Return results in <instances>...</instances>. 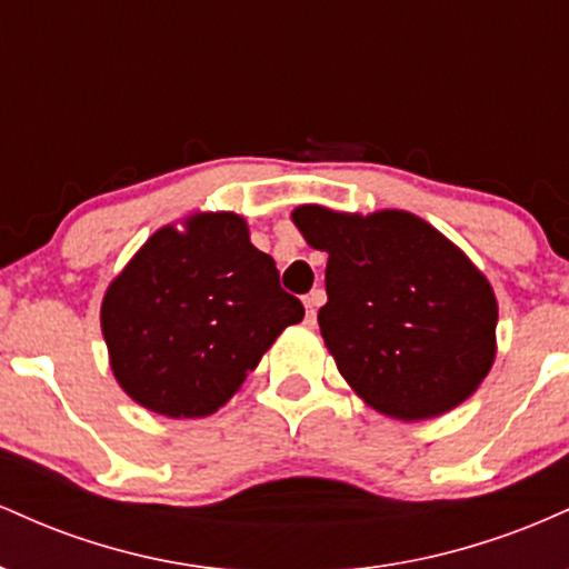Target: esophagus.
<instances>
[{
    "label": "esophagus",
    "instance_id": "obj_1",
    "mask_svg": "<svg viewBox=\"0 0 569 569\" xmlns=\"http://www.w3.org/2000/svg\"><path fill=\"white\" fill-rule=\"evenodd\" d=\"M326 302V293L321 289L310 291L305 297V307H307V323H316V316H318V307Z\"/></svg>",
    "mask_w": 569,
    "mask_h": 569
}]
</instances>
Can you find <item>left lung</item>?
Here are the masks:
<instances>
[{
    "mask_svg": "<svg viewBox=\"0 0 569 569\" xmlns=\"http://www.w3.org/2000/svg\"><path fill=\"white\" fill-rule=\"evenodd\" d=\"M291 219L329 253L318 326L369 407L415 422L476 393L498 350V299L452 240L407 211L299 206Z\"/></svg>",
    "mask_w": 569,
    "mask_h": 569,
    "instance_id": "left-lung-1",
    "label": "left lung"
}]
</instances>
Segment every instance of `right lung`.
Segmentation results:
<instances>
[{
    "mask_svg": "<svg viewBox=\"0 0 569 569\" xmlns=\"http://www.w3.org/2000/svg\"><path fill=\"white\" fill-rule=\"evenodd\" d=\"M278 278L238 213L160 227L103 293L101 331L120 388L176 420L213 415L305 318Z\"/></svg>",
    "mask_w": 569,
    "mask_h": 569,
    "instance_id": "obj_1",
    "label": "right lung"
}]
</instances>
